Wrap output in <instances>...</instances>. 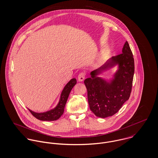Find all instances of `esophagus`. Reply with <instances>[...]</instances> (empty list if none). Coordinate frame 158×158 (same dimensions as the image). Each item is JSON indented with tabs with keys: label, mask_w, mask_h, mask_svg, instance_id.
Segmentation results:
<instances>
[{
	"label": "esophagus",
	"mask_w": 158,
	"mask_h": 158,
	"mask_svg": "<svg viewBox=\"0 0 158 158\" xmlns=\"http://www.w3.org/2000/svg\"><path fill=\"white\" fill-rule=\"evenodd\" d=\"M85 72H81L79 73L78 76V80L79 81H83L85 78Z\"/></svg>",
	"instance_id": "34e87169"
}]
</instances>
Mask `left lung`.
Segmentation results:
<instances>
[{"label":"left lung","mask_w":158,"mask_h":158,"mask_svg":"<svg viewBox=\"0 0 158 158\" xmlns=\"http://www.w3.org/2000/svg\"><path fill=\"white\" fill-rule=\"evenodd\" d=\"M117 65L118 69L110 81L97 75ZM135 73V61L127 41L122 53L113 56L105 64L90 72L84 83L88 91L90 110L97 117L112 116L122 108L130 96Z\"/></svg>","instance_id":"obj_1"}]
</instances>
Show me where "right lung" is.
<instances>
[{"mask_svg": "<svg viewBox=\"0 0 158 158\" xmlns=\"http://www.w3.org/2000/svg\"><path fill=\"white\" fill-rule=\"evenodd\" d=\"M77 83L75 78L71 79L62 90L59 102L56 106L44 113H35L28 109L32 115L38 120L43 121H53L58 120L64 113V107L68 100V97L72 89Z\"/></svg>", "mask_w": 158, "mask_h": 158, "instance_id": "obj_1", "label": "right lung"}]
</instances>
